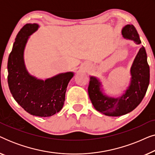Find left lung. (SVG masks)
Masks as SVG:
<instances>
[{
	"mask_svg": "<svg viewBox=\"0 0 155 155\" xmlns=\"http://www.w3.org/2000/svg\"><path fill=\"white\" fill-rule=\"evenodd\" d=\"M125 39L141 43L139 35L133 25H127L122 29ZM130 83L121 97L114 98L106 95L101 83L97 78L90 76L88 94L95 109L106 116H120L134 110L145 97L150 83V67L144 46L140 48L130 68Z\"/></svg>",
	"mask_w": 155,
	"mask_h": 155,
	"instance_id": "8db88e82",
	"label": "left lung"
}]
</instances>
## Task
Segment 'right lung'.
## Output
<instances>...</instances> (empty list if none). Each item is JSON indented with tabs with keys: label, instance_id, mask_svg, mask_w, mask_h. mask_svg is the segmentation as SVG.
Returning <instances> with one entry per match:
<instances>
[{
	"label": "right lung",
	"instance_id": "obj_1",
	"mask_svg": "<svg viewBox=\"0 0 155 155\" xmlns=\"http://www.w3.org/2000/svg\"><path fill=\"white\" fill-rule=\"evenodd\" d=\"M39 25L26 24L19 31L8 61V83L17 102L31 115L48 117L62 109L65 92L73 72L60 73L45 80L37 79L27 71L24 51L29 36Z\"/></svg>",
	"mask_w": 155,
	"mask_h": 155
}]
</instances>
